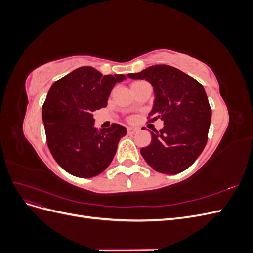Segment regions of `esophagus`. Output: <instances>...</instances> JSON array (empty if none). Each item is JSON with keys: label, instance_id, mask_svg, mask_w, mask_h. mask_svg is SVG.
Masks as SVG:
<instances>
[{"label": "esophagus", "instance_id": "obj_1", "mask_svg": "<svg viewBox=\"0 0 253 253\" xmlns=\"http://www.w3.org/2000/svg\"><path fill=\"white\" fill-rule=\"evenodd\" d=\"M126 132H127L128 135H133L136 132H138V128H136V127H127L126 128Z\"/></svg>", "mask_w": 253, "mask_h": 253}]
</instances>
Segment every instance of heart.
Here are the masks:
<instances>
[{
    "label": "heart",
    "mask_w": 253,
    "mask_h": 253,
    "mask_svg": "<svg viewBox=\"0 0 253 253\" xmlns=\"http://www.w3.org/2000/svg\"><path fill=\"white\" fill-rule=\"evenodd\" d=\"M141 82H143V81H136V82H134L132 85H135V84H138V83H141Z\"/></svg>",
    "instance_id": "obj_1"
}]
</instances>
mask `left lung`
Listing matches in <instances>:
<instances>
[{"label":"left lung","instance_id":"8db88e82","mask_svg":"<svg viewBox=\"0 0 253 253\" xmlns=\"http://www.w3.org/2000/svg\"><path fill=\"white\" fill-rule=\"evenodd\" d=\"M127 77L152 84L155 99L149 118L164 121V128L152 132L151 143L140 150L142 157L159 173L185 171L202 154L208 140L211 108L203 85L178 68L165 64Z\"/></svg>","mask_w":253,"mask_h":253}]
</instances>
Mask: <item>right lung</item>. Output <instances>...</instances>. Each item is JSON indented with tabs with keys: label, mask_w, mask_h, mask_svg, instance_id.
Masks as SVG:
<instances>
[{
	"label": "right lung",
	"mask_w": 253,
	"mask_h": 253,
	"mask_svg": "<svg viewBox=\"0 0 253 253\" xmlns=\"http://www.w3.org/2000/svg\"><path fill=\"white\" fill-rule=\"evenodd\" d=\"M125 75H102L82 66L52 84L42 106L49 151L67 173L89 178L102 173L116 154L124 126L97 129L93 113L108 104L116 82Z\"/></svg>",
	"instance_id": "obj_1"
}]
</instances>
